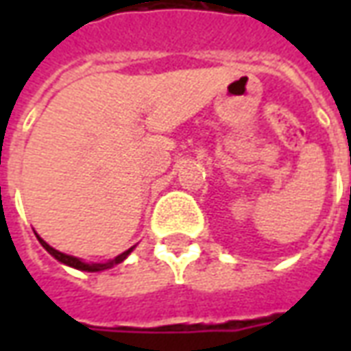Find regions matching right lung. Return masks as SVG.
<instances>
[{
  "instance_id": "right-lung-1",
  "label": "right lung",
  "mask_w": 351,
  "mask_h": 351,
  "mask_svg": "<svg viewBox=\"0 0 351 351\" xmlns=\"http://www.w3.org/2000/svg\"><path fill=\"white\" fill-rule=\"evenodd\" d=\"M39 239V243L43 244V248L49 252L50 256H54V258L58 259V261H62V263L69 265V267H75V269H80V271H88V272H95V271H105V269H110V267H114V265H118L120 261H123V259L128 258V254H130L133 248H130V250H125L123 254H120L118 258H114L112 261H108V263H84V261H80L79 258H73V256H67V254H62V252L54 250L52 246H49V244L43 241L41 237H37Z\"/></svg>"
}]
</instances>
